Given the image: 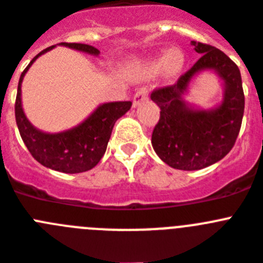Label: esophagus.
Masks as SVG:
<instances>
[{
  "mask_svg": "<svg viewBox=\"0 0 263 263\" xmlns=\"http://www.w3.org/2000/svg\"><path fill=\"white\" fill-rule=\"evenodd\" d=\"M147 98H148V89L145 87L139 88L136 90L135 96H134V107H138V105L142 104L143 101L147 100Z\"/></svg>",
  "mask_w": 263,
  "mask_h": 263,
  "instance_id": "esophagus-1",
  "label": "esophagus"
}]
</instances>
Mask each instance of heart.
Segmentation results:
<instances>
[{
	"instance_id": "1",
	"label": "heart",
	"mask_w": 263,
	"mask_h": 263,
	"mask_svg": "<svg viewBox=\"0 0 263 263\" xmlns=\"http://www.w3.org/2000/svg\"><path fill=\"white\" fill-rule=\"evenodd\" d=\"M184 61H186V59H184L182 50L178 49V48H173V49L167 50L162 59L149 60L143 67L142 72L144 74H152L155 73L159 68H162L163 73L167 74V76H174L182 69Z\"/></svg>"
}]
</instances>
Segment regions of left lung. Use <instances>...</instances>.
<instances>
[{
	"instance_id": "obj_1",
	"label": "left lung",
	"mask_w": 263,
	"mask_h": 263,
	"mask_svg": "<svg viewBox=\"0 0 263 263\" xmlns=\"http://www.w3.org/2000/svg\"><path fill=\"white\" fill-rule=\"evenodd\" d=\"M200 59L175 84L152 90L151 100L160 108L152 131V147L170 167L184 171L202 170L219 162L231 151L239 134L245 95L239 68L222 50L191 41ZM215 70L225 83L222 103L214 110H194L182 95L200 70Z\"/></svg>"
}]
</instances>
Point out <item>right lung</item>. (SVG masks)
Returning a JSON list of instances; mask_svg holds the SVG:
<instances>
[{"mask_svg":"<svg viewBox=\"0 0 263 263\" xmlns=\"http://www.w3.org/2000/svg\"><path fill=\"white\" fill-rule=\"evenodd\" d=\"M60 45L68 46L72 49L81 50L98 56L99 49L87 44L61 43ZM54 45L49 46L40 52L24 69L18 81L17 98H15V123L18 127L20 135L29 149L30 155L43 165L65 174L85 173L93 168L100 162L105 154L107 144L111 138L112 128L119 118H121L127 111H129L131 101H112L105 103L96 108V111L90 115L87 120L80 125L68 129L60 134H46L40 131L30 124L24 114L21 105V83L26 70L29 69L36 59L48 50L53 49Z\"/></svg>","mask_w":263,"mask_h":263,"instance_id":"obj_1","label":"right lung"}]
</instances>
